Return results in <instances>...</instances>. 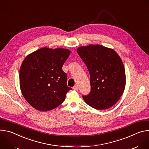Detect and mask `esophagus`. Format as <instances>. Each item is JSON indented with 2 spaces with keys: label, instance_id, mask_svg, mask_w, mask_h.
I'll use <instances>...</instances> for the list:
<instances>
[{
  "label": "esophagus",
  "instance_id": "esophagus-1",
  "mask_svg": "<svg viewBox=\"0 0 149 149\" xmlns=\"http://www.w3.org/2000/svg\"><path fill=\"white\" fill-rule=\"evenodd\" d=\"M73 89H74V90H75V91H78V90H79L78 86H77V85H75V86L73 87Z\"/></svg>",
  "mask_w": 149,
  "mask_h": 149
}]
</instances>
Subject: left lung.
Wrapping results in <instances>:
<instances>
[{
	"label": "left lung",
	"mask_w": 149,
	"mask_h": 149,
	"mask_svg": "<svg viewBox=\"0 0 149 149\" xmlns=\"http://www.w3.org/2000/svg\"><path fill=\"white\" fill-rule=\"evenodd\" d=\"M77 53L90 75L91 91L82 95L84 100L97 110L110 108L125 88V69L120 57L114 50L100 45L79 47Z\"/></svg>",
	"instance_id": "8db88e82"
}]
</instances>
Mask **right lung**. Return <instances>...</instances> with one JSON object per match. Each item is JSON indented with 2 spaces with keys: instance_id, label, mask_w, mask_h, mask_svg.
Returning <instances> with one entry per match:
<instances>
[{
  "instance_id": "1",
  "label": "right lung",
  "mask_w": 149,
  "mask_h": 149,
  "mask_svg": "<svg viewBox=\"0 0 149 149\" xmlns=\"http://www.w3.org/2000/svg\"><path fill=\"white\" fill-rule=\"evenodd\" d=\"M71 51L63 48H40L27 56L19 71L20 90L27 102L35 109L47 111L65 100L71 88L62 67Z\"/></svg>"
}]
</instances>
